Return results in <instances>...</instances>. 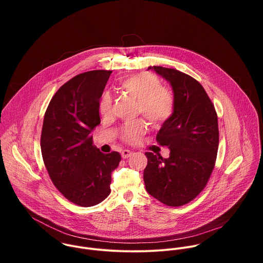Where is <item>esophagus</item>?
<instances>
[{"mask_svg": "<svg viewBox=\"0 0 263 263\" xmlns=\"http://www.w3.org/2000/svg\"><path fill=\"white\" fill-rule=\"evenodd\" d=\"M131 155H132V152L129 151V149H124V151H122V157H123L124 159L130 157Z\"/></svg>", "mask_w": 263, "mask_h": 263, "instance_id": "1", "label": "esophagus"}]
</instances>
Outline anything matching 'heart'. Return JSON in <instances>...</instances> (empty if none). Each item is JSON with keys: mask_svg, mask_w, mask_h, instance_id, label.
<instances>
[{"mask_svg": "<svg viewBox=\"0 0 263 263\" xmlns=\"http://www.w3.org/2000/svg\"><path fill=\"white\" fill-rule=\"evenodd\" d=\"M119 87L123 92L137 100V115H142L154 127L166 124L173 117L176 108L175 97L154 74L147 72L136 74L122 81ZM99 110L104 117L111 114L112 99L108 93L102 96ZM146 129L143 120L127 124L122 129V139L127 143H137Z\"/></svg>", "mask_w": 263, "mask_h": 263, "instance_id": "b5f03b06", "label": "heart"}]
</instances>
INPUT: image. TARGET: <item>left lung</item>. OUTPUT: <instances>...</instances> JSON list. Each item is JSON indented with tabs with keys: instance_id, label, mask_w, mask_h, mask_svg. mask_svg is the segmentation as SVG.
Masks as SVG:
<instances>
[{
	"instance_id": "8db88e82",
	"label": "left lung",
	"mask_w": 263,
	"mask_h": 263,
	"mask_svg": "<svg viewBox=\"0 0 263 263\" xmlns=\"http://www.w3.org/2000/svg\"><path fill=\"white\" fill-rule=\"evenodd\" d=\"M147 69L171 83L176 108L156 136L158 144L170 148V157L144 154L145 190L162 204L179 207L197 198L212 174L219 140L217 115L204 87L190 74L163 66Z\"/></svg>"
}]
</instances>
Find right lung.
Returning <instances> with one entry per match:
<instances>
[{
	"label": "right lung",
	"instance_id": "add662e5",
	"mask_svg": "<svg viewBox=\"0 0 263 263\" xmlns=\"http://www.w3.org/2000/svg\"><path fill=\"white\" fill-rule=\"evenodd\" d=\"M111 70L77 74L53 96L46 110L41 147L44 163L56 189L69 202L95 206L111 193V173L120 153L104 154L91 131L101 123L99 101Z\"/></svg>",
	"mask_w": 263,
	"mask_h": 263
}]
</instances>
